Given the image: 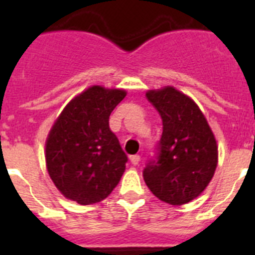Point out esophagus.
Instances as JSON below:
<instances>
[{
  "label": "esophagus",
  "mask_w": 255,
  "mask_h": 255,
  "mask_svg": "<svg viewBox=\"0 0 255 255\" xmlns=\"http://www.w3.org/2000/svg\"><path fill=\"white\" fill-rule=\"evenodd\" d=\"M130 162H131L134 166H136V164L140 162V155L139 154H134V155H130Z\"/></svg>",
  "instance_id": "obj_1"
}]
</instances>
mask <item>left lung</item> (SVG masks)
<instances>
[{"instance_id":"8db88e82","label":"left lung","mask_w":255,"mask_h":255,"mask_svg":"<svg viewBox=\"0 0 255 255\" xmlns=\"http://www.w3.org/2000/svg\"><path fill=\"white\" fill-rule=\"evenodd\" d=\"M163 131L154 158L143 171L144 181L164 203L181 206L207 188L217 167V143L194 101L173 87L148 91Z\"/></svg>"}]
</instances>
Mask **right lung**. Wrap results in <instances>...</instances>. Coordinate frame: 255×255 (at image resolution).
I'll use <instances>...</instances> for the list:
<instances>
[{
	"mask_svg": "<svg viewBox=\"0 0 255 255\" xmlns=\"http://www.w3.org/2000/svg\"><path fill=\"white\" fill-rule=\"evenodd\" d=\"M126 92L93 85L67 103L46 141L48 175L61 194L82 206L116 188L128 162L108 119Z\"/></svg>",
	"mask_w": 255,
	"mask_h": 255,
	"instance_id": "1",
	"label": "right lung"
}]
</instances>
